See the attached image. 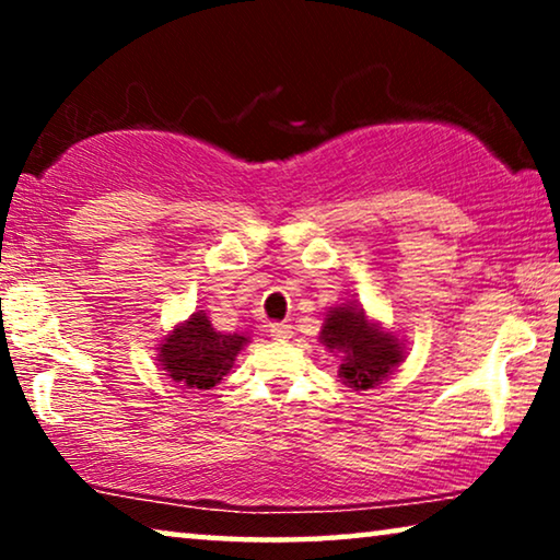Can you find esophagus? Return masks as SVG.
I'll use <instances>...</instances> for the list:
<instances>
[{
	"label": "esophagus",
	"instance_id": "34e87169",
	"mask_svg": "<svg viewBox=\"0 0 560 560\" xmlns=\"http://www.w3.org/2000/svg\"><path fill=\"white\" fill-rule=\"evenodd\" d=\"M270 336L275 341H288L293 336V326L290 324H270Z\"/></svg>",
	"mask_w": 560,
	"mask_h": 560
}]
</instances>
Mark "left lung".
Returning <instances> with one entry per match:
<instances>
[{"label":"left lung","instance_id":"8db88e82","mask_svg":"<svg viewBox=\"0 0 560 560\" xmlns=\"http://www.w3.org/2000/svg\"><path fill=\"white\" fill-rule=\"evenodd\" d=\"M320 339L328 349L341 351V377L349 387L357 389L374 387L395 370L397 362H402L400 343L372 326L362 308H351V305L328 311Z\"/></svg>","mask_w":560,"mask_h":560}]
</instances>
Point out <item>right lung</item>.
<instances>
[{
  "label": "right lung",
  "mask_w": 560,
  "mask_h": 560,
  "mask_svg": "<svg viewBox=\"0 0 560 560\" xmlns=\"http://www.w3.org/2000/svg\"><path fill=\"white\" fill-rule=\"evenodd\" d=\"M244 343V336L221 334L206 313H194L160 343V364L180 385L209 389L232 370Z\"/></svg>",
  "instance_id": "add662e5"
}]
</instances>
